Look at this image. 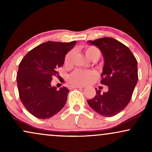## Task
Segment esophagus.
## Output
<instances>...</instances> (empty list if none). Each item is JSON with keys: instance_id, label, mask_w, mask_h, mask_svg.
<instances>
[{"instance_id": "1", "label": "esophagus", "mask_w": 152, "mask_h": 152, "mask_svg": "<svg viewBox=\"0 0 152 152\" xmlns=\"http://www.w3.org/2000/svg\"><path fill=\"white\" fill-rule=\"evenodd\" d=\"M71 88H85L84 86H80V85H73L71 86Z\"/></svg>"}]
</instances>
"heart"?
<instances>
[{"mask_svg": "<svg viewBox=\"0 0 152 152\" xmlns=\"http://www.w3.org/2000/svg\"><path fill=\"white\" fill-rule=\"evenodd\" d=\"M85 51L86 56L89 58L91 61L94 60H98L99 56H100V51L96 46H88L85 48ZM73 53L72 50L68 52L65 58V65H69L71 64L73 58ZM94 75V72L91 71L82 70H75L71 73L68 76V81L72 85H85V84L89 82L91 78Z\"/></svg>", "mask_w": 152, "mask_h": 152, "instance_id": "obj_1", "label": "heart"}]
</instances>
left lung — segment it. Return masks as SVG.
<instances>
[{
	"mask_svg": "<svg viewBox=\"0 0 152 152\" xmlns=\"http://www.w3.org/2000/svg\"><path fill=\"white\" fill-rule=\"evenodd\" d=\"M101 50L104 66L101 84L108 86L107 92L96 89V95L87 100L94 110L106 117L119 113L128 106L138 80L137 61L125 45L115 39L104 37L88 41Z\"/></svg>",
	"mask_w": 152,
	"mask_h": 152,
	"instance_id": "8db88e82",
	"label": "left lung"
}]
</instances>
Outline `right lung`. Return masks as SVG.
Instances as JSON below:
<instances>
[{"label":"right lung","instance_id":"add662e5","mask_svg":"<svg viewBox=\"0 0 152 152\" xmlns=\"http://www.w3.org/2000/svg\"><path fill=\"white\" fill-rule=\"evenodd\" d=\"M71 42H47L28 52L19 65L17 83L20 99L31 115L46 119L58 113L65 106L70 91L59 90L50 85L65 56L76 44Z\"/></svg>","mask_w":152,"mask_h":152}]
</instances>
